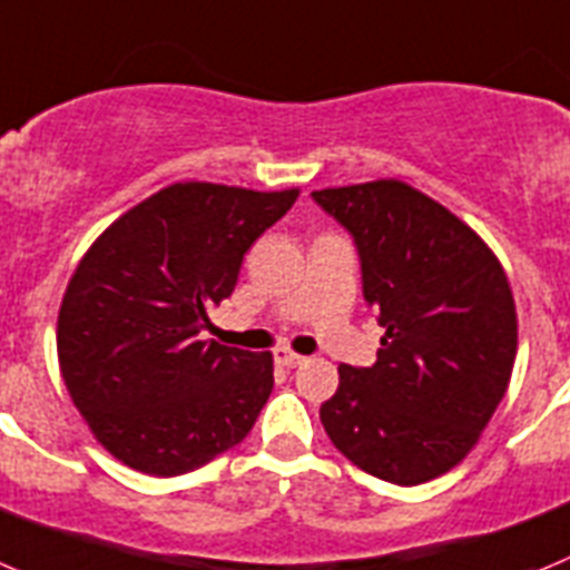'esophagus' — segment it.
<instances>
[{
	"label": "esophagus",
	"mask_w": 570,
	"mask_h": 570,
	"mask_svg": "<svg viewBox=\"0 0 570 570\" xmlns=\"http://www.w3.org/2000/svg\"><path fill=\"white\" fill-rule=\"evenodd\" d=\"M304 361L306 357L297 355V352H292V348H278V352H275V363L284 368H295V366H301Z\"/></svg>",
	"instance_id": "obj_1"
}]
</instances>
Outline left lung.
<instances>
[{
	"instance_id": "obj_1",
	"label": "left lung",
	"mask_w": 570,
	"mask_h": 570,
	"mask_svg": "<svg viewBox=\"0 0 570 570\" xmlns=\"http://www.w3.org/2000/svg\"><path fill=\"white\" fill-rule=\"evenodd\" d=\"M312 198L355 238L363 297L386 330L374 366H337L323 429L366 474L429 483L474 449L509 389V278L469 224L397 178Z\"/></svg>"
}]
</instances>
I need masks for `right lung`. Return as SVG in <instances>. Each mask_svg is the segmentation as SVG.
<instances>
[{
    "mask_svg": "<svg viewBox=\"0 0 570 570\" xmlns=\"http://www.w3.org/2000/svg\"><path fill=\"white\" fill-rule=\"evenodd\" d=\"M297 189L184 181L127 209L61 297L59 368L90 432L153 476L202 469L247 438L273 392V355L198 341L233 295L244 253Z\"/></svg>",
    "mask_w": 570,
    "mask_h": 570,
    "instance_id": "1",
    "label": "right lung"
}]
</instances>
